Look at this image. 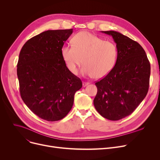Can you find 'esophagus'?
Masks as SVG:
<instances>
[{"label": "esophagus", "instance_id": "34e87169", "mask_svg": "<svg viewBox=\"0 0 160 160\" xmlns=\"http://www.w3.org/2000/svg\"><path fill=\"white\" fill-rule=\"evenodd\" d=\"M89 84V82H83L82 83V86L83 87H86L87 86H88Z\"/></svg>", "mask_w": 160, "mask_h": 160}]
</instances>
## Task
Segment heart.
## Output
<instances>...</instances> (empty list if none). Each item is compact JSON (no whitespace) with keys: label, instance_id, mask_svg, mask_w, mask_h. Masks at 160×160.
<instances>
[{"label":"heart","instance_id":"1","mask_svg":"<svg viewBox=\"0 0 160 160\" xmlns=\"http://www.w3.org/2000/svg\"><path fill=\"white\" fill-rule=\"evenodd\" d=\"M72 45H64L61 55L70 72L77 74L78 67L84 65L83 74L95 79L102 78L116 64L118 48L112 41L104 40L88 32H80L72 38Z\"/></svg>","mask_w":160,"mask_h":160}]
</instances>
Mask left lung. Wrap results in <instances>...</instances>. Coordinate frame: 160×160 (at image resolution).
Instances as JSON below:
<instances>
[{"label":"left lung","instance_id":"obj_1","mask_svg":"<svg viewBox=\"0 0 160 160\" xmlns=\"http://www.w3.org/2000/svg\"><path fill=\"white\" fill-rule=\"evenodd\" d=\"M112 36L118 48L113 70L95 83L93 104L104 118L120 120L130 115L145 98L149 87L150 64L138 43L116 31H102Z\"/></svg>","mask_w":160,"mask_h":160}]
</instances>
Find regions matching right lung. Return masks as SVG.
Wrapping results in <instances>:
<instances>
[{"label":"right lung","instance_id":"1","mask_svg":"<svg viewBox=\"0 0 160 160\" xmlns=\"http://www.w3.org/2000/svg\"><path fill=\"white\" fill-rule=\"evenodd\" d=\"M72 29L47 30L28 40L18 63L21 97L30 110L47 121L62 119L71 110L82 83L67 69L61 49Z\"/></svg>","mask_w":160,"mask_h":160}]
</instances>
